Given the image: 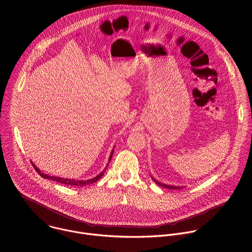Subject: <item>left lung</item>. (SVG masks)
Returning a JSON list of instances; mask_svg holds the SVG:
<instances>
[{
  "label": "left lung",
  "mask_w": 252,
  "mask_h": 252,
  "mask_svg": "<svg viewBox=\"0 0 252 252\" xmlns=\"http://www.w3.org/2000/svg\"><path fill=\"white\" fill-rule=\"evenodd\" d=\"M153 181L158 185V186H159V187H163V188H165V189H182V188H179V187H172V186H166V185H164V184H161V183H159V182H158V181H156V179H154L153 178Z\"/></svg>",
  "instance_id": "left-lung-1"
}]
</instances>
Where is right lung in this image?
Masks as SVG:
<instances>
[{
  "label": "right lung",
  "instance_id": "right-lung-1",
  "mask_svg": "<svg viewBox=\"0 0 252 252\" xmlns=\"http://www.w3.org/2000/svg\"><path fill=\"white\" fill-rule=\"evenodd\" d=\"M113 154H114V152H113L112 155H111L110 161H111V159H112ZM32 165L33 166V168L35 169V171H37L43 178H48V179H51V181H55V182H57V183H61V184H63V185H66V186H69V187H75V188H76V187L80 188V187H85V186H88V185H93L94 183H95V182L98 181V179L103 175V173H104V171H105V169H104L102 172H100L99 174H97L95 177H94V178H92V179H89V181H77V179L62 178V177L47 175L46 173H43V172H42L37 166H35L33 163H32Z\"/></svg>",
  "mask_w": 252,
  "mask_h": 252
}]
</instances>
